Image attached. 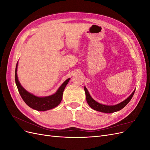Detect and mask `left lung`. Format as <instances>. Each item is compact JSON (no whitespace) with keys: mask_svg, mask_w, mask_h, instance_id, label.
I'll list each match as a JSON object with an SVG mask.
<instances>
[{"mask_svg":"<svg viewBox=\"0 0 150 150\" xmlns=\"http://www.w3.org/2000/svg\"><path fill=\"white\" fill-rule=\"evenodd\" d=\"M84 91L86 93V101H87V103H88L89 106L94 110L103 112H106V113H112V112L121 110V109L125 107L126 105H127L128 103L131 101V99L133 96V94L135 92V91H134L132 93V94H131L128 98L125 99V100L122 102L116 104V105L107 106V105H104V104H101L100 103L96 102V101H94V99L91 98V96H90L88 91L87 89H86V87H84Z\"/></svg>","mask_w":150,"mask_h":150,"instance_id":"1","label":"left lung"}]
</instances>
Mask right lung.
I'll list each match as a JSON object with an SVG mask.
<instances>
[{
    "label": "right lung",
    "mask_w": 150,
    "mask_h": 150,
    "mask_svg": "<svg viewBox=\"0 0 150 150\" xmlns=\"http://www.w3.org/2000/svg\"><path fill=\"white\" fill-rule=\"evenodd\" d=\"M17 64H18L17 63L15 71L16 84L21 96L27 105L37 111H44L51 110V109L56 107L59 104L62 98L63 91H64L66 85L69 82L70 79L69 78L63 83L55 94L46 97H38L27 91L21 85L17 75Z\"/></svg>",
    "instance_id": "1"
}]
</instances>
